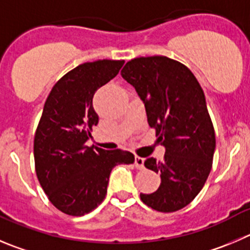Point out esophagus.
<instances>
[{
	"instance_id": "1",
	"label": "esophagus",
	"mask_w": 250,
	"mask_h": 250,
	"mask_svg": "<svg viewBox=\"0 0 250 250\" xmlns=\"http://www.w3.org/2000/svg\"><path fill=\"white\" fill-rule=\"evenodd\" d=\"M144 162L145 159L142 158V157L135 156V167H136L137 169H142V168H144Z\"/></svg>"
}]
</instances>
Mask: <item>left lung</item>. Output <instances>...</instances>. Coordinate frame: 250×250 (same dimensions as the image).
Returning a JSON list of instances; mask_svg holds the SVG:
<instances>
[{
	"instance_id": "obj_1",
	"label": "left lung",
	"mask_w": 250,
	"mask_h": 250,
	"mask_svg": "<svg viewBox=\"0 0 250 250\" xmlns=\"http://www.w3.org/2000/svg\"><path fill=\"white\" fill-rule=\"evenodd\" d=\"M121 76L136 89L148 125L166 148L162 161H145L161 174V185L140 198L153 210L174 212L194 200L212 167L215 130L203 88L187 66L166 56L134 59Z\"/></svg>"
}]
</instances>
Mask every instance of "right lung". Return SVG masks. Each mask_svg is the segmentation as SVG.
Masks as SVG:
<instances>
[{
	"mask_svg": "<svg viewBox=\"0 0 250 250\" xmlns=\"http://www.w3.org/2000/svg\"><path fill=\"white\" fill-rule=\"evenodd\" d=\"M124 62L82 63L56 82L45 102L34 137L35 172L52 205L66 215L83 216L98 208L111 169L135 161L131 152L85 146L99 120L94 93L118 75Z\"/></svg>",
	"mask_w": 250,
	"mask_h": 250,
	"instance_id": "obj_1",
	"label": "right lung"
}]
</instances>
